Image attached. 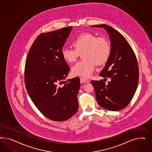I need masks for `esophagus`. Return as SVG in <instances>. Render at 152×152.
Listing matches in <instances>:
<instances>
[{
	"mask_svg": "<svg viewBox=\"0 0 152 152\" xmlns=\"http://www.w3.org/2000/svg\"><path fill=\"white\" fill-rule=\"evenodd\" d=\"M80 80H81V81H83V83H89V81H90V80H89L86 79V78H82V77H81V78H80Z\"/></svg>",
	"mask_w": 152,
	"mask_h": 152,
	"instance_id": "1",
	"label": "esophagus"
}]
</instances>
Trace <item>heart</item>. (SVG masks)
Listing matches in <instances>:
<instances>
[{
  "instance_id": "obj_1",
  "label": "heart",
  "mask_w": 152,
  "mask_h": 152,
  "mask_svg": "<svg viewBox=\"0 0 152 152\" xmlns=\"http://www.w3.org/2000/svg\"><path fill=\"white\" fill-rule=\"evenodd\" d=\"M75 49L63 47L61 55L66 62L73 63L82 53L83 60L78 62L71 69L75 76L88 77L94 71L96 63L104 64L110 55V45L105 38L96 37L90 33H83L76 37L72 42Z\"/></svg>"
}]
</instances>
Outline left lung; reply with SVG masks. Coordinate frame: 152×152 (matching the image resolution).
<instances>
[{"label": "left lung", "instance_id": "1", "mask_svg": "<svg viewBox=\"0 0 152 152\" xmlns=\"http://www.w3.org/2000/svg\"><path fill=\"white\" fill-rule=\"evenodd\" d=\"M91 27L104 28L111 42L110 55L99 74L110 81L107 84L104 79L91 81L97 102L108 110H122L130 102L138 87L139 67L135 53L124 37L113 28L106 24Z\"/></svg>", "mask_w": 152, "mask_h": 152}]
</instances>
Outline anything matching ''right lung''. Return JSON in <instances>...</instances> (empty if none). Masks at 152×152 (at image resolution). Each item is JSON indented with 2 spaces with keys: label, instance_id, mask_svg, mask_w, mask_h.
<instances>
[{
  "label": "right lung",
  "instance_id": "right-lung-1",
  "mask_svg": "<svg viewBox=\"0 0 152 152\" xmlns=\"http://www.w3.org/2000/svg\"><path fill=\"white\" fill-rule=\"evenodd\" d=\"M72 28L40 34L28 53L25 65L24 82L29 96L43 115L56 121L69 119L78 110L80 78L64 81L69 68L61 55Z\"/></svg>",
  "mask_w": 152,
  "mask_h": 152
}]
</instances>
